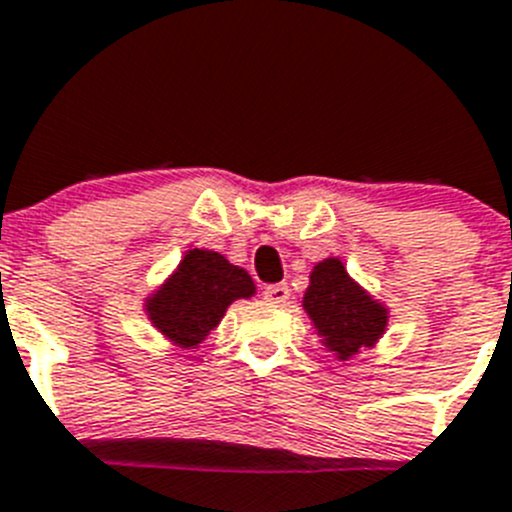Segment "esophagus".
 I'll return each mask as SVG.
<instances>
[{"mask_svg": "<svg viewBox=\"0 0 512 512\" xmlns=\"http://www.w3.org/2000/svg\"><path fill=\"white\" fill-rule=\"evenodd\" d=\"M265 298L270 300V303L283 305V303H288V298H290V288H288V285H285V283L267 285V288H265Z\"/></svg>", "mask_w": 512, "mask_h": 512, "instance_id": "obj_1", "label": "esophagus"}]
</instances>
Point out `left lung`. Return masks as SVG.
Listing matches in <instances>:
<instances>
[{"instance_id": "1", "label": "left lung", "mask_w": 512, "mask_h": 512, "mask_svg": "<svg viewBox=\"0 0 512 512\" xmlns=\"http://www.w3.org/2000/svg\"><path fill=\"white\" fill-rule=\"evenodd\" d=\"M303 310L326 351L338 361L374 348L389 326L386 303L358 285L338 257L315 262L303 295Z\"/></svg>"}]
</instances>
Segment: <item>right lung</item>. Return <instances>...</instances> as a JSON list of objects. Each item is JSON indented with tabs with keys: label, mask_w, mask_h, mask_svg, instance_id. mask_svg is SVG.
<instances>
[{
	"label": "right lung",
	"mask_w": 512,
	"mask_h": 512,
	"mask_svg": "<svg viewBox=\"0 0 512 512\" xmlns=\"http://www.w3.org/2000/svg\"><path fill=\"white\" fill-rule=\"evenodd\" d=\"M257 293L250 272L204 247L184 252L169 278L143 298V313L171 346L199 348L234 300Z\"/></svg>",
	"instance_id": "add662e5"
}]
</instances>
